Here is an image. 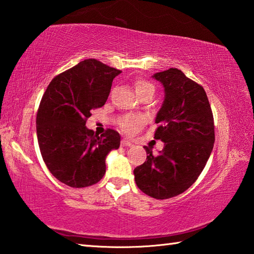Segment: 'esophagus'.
<instances>
[{"instance_id": "esophagus-1", "label": "esophagus", "mask_w": 254, "mask_h": 254, "mask_svg": "<svg viewBox=\"0 0 254 254\" xmlns=\"http://www.w3.org/2000/svg\"><path fill=\"white\" fill-rule=\"evenodd\" d=\"M122 146H124V147H130V146H132V143L129 141V140H127V139H123L122 140Z\"/></svg>"}]
</instances>
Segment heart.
I'll return each instance as SVG.
<instances>
[{"instance_id":"obj_1","label":"heart","mask_w":254,"mask_h":254,"mask_svg":"<svg viewBox=\"0 0 254 254\" xmlns=\"http://www.w3.org/2000/svg\"><path fill=\"white\" fill-rule=\"evenodd\" d=\"M135 88L138 95L145 92L155 93V86L143 79L137 80L135 83ZM142 124L143 119L141 117L133 116V115H128V116H125L123 119H121V122H119V127H121L122 130L127 133V135H133V133L137 132L141 128Z\"/></svg>"}]
</instances>
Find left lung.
<instances>
[{
  "mask_svg": "<svg viewBox=\"0 0 254 254\" xmlns=\"http://www.w3.org/2000/svg\"><path fill=\"white\" fill-rule=\"evenodd\" d=\"M164 85L165 100L155 123V139L165 142L158 156L143 147L147 160L133 170L143 193L156 199L176 197L189 188L201 174L214 143L211 107L201 85L178 68L156 73Z\"/></svg>",
  "mask_w": 254,
  "mask_h": 254,
  "instance_id": "obj_1",
  "label": "left lung"
}]
</instances>
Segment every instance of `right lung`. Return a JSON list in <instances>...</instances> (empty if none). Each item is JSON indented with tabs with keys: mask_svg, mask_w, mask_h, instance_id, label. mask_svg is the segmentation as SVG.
<instances>
[{
	"mask_svg": "<svg viewBox=\"0 0 254 254\" xmlns=\"http://www.w3.org/2000/svg\"><path fill=\"white\" fill-rule=\"evenodd\" d=\"M121 73L89 59L47 86L37 111L36 133L43 160L61 183L84 188L97 184L106 172V156L118 149L121 136L114 129L98 136L85 125L90 112L106 103L113 79Z\"/></svg>",
	"mask_w": 254,
	"mask_h": 254,
	"instance_id": "right-lung-1",
	"label": "right lung"
}]
</instances>
